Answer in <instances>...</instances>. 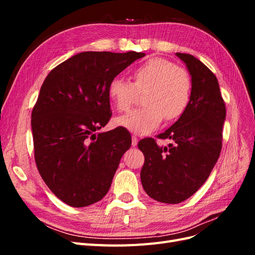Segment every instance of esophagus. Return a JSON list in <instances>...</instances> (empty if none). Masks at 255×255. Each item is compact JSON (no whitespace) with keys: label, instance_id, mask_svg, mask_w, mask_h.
I'll use <instances>...</instances> for the list:
<instances>
[{"label":"esophagus","instance_id":"esophagus-1","mask_svg":"<svg viewBox=\"0 0 255 255\" xmlns=\"http://www.w3.org/2000/svg\"><path fill=\"white\" fill-rule=\"evenodd\" d=\"M137 143H138V138H137V136L133 135L132 136V145L135 146V145H137Z\"/></svg>","mask_w":255,"mask_h":255}]
</instances>
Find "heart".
<instances>
[{
    "mask_svg": "<svg viewBox=\"0 0 255 255\" xmlns=\"http://www.w3.org/2000/svg\"><path fill=\"white\" fill-rule=\"evenodd\" d=\"M132 79L133 83L115 78L107 88L112 103L120 113L132 107L138 94H144V106L118 118V126L145 135L156 129L164 118L173 121L186 112L192 94V80L186 69L166 58L153 57L133 69Z\"/></svg>",
    "mask_w": 255,
    "mask_h": 255,
    "instance_id": "1",
    "label": "heart"
}]
</instances>
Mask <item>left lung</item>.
Masks as SVG:
<instances>
[{"instance_id":"8db88e82","label":"left lung","mask_w":255,"mask_h":255,"mask_svg":"<svg viewBox=\"0 0 255 255\" xmlns=\"http://www.w3.org/2000/svg\"><path fill=\"white\" fill-rule=\"evenodd\" d=\"M176 55L191 75L190 103L172 127L157 135L172 143L163 148L151 137L138 142L144 155L142 187L152 199L169 204L185 201L210 176L221 152L226 119V104L216 75L190 54Z\"/></svg>"}]
</instances>
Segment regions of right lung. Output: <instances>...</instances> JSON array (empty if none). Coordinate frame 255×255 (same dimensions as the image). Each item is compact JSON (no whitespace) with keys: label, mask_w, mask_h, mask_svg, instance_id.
Segmentation results:
<instances>
[{"label":"right lung","mask_w":255,"mask_h":255,"mask_svg":"<svg viewBox=\"0 0 255 255\" xmlns=\"http://www.w3.org/2000/svg\"><path fill=\"white\" fill-rule=\"evenodd\" d=\"M139 52H82L51 70L32 112L34 156L50 190L73 207L100 201L132 144L128 129L96 134L112 117L110 82Z\"/></svg>","instance_id":"obj_1"}]
</instances>
